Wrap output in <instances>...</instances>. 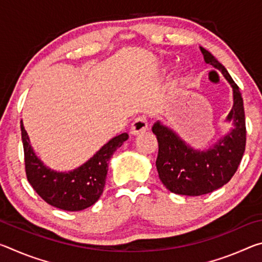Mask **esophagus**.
I'll use <instances>...</instances> for the list:
<instances>
[{
    "mask_svg": "<svg viewBox=\"0 0 262 262\" xmlns=\"http://www.w3.org/2000/svg\"><path fill=\"white\" fill-rule=\"evenodd\" d=\"M148 129V121L145 117H139L136 118L134 122L132 123L130 127V134L132 135H139L141 133H144Z\"/></svg>",
    "mask_w": 262,
    "mask_h": 262,
    "instance_id": "obj_1",
    "label": "esophagus"
}]
</instances>
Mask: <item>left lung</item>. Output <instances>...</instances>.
<instances>
[{
  "mask_svg": "<svg viewBox=\"0 0 262 262\" xmlns=\"http://www.w3.org/2000/svg\"><path fill=\"white\" fill-rule=\"evenodd\" d=\"M200 50L206 63L219 70L232 88L233 105L225 119L232 128L208 149H195L162 121L152 126L158 141L159 179L170 192L188 196L211 193L229 183L241 164L246 144L245 112L239 88L210 52L203 47Z\"/></svg>",
  "mask_w": 262,
  "mask_h": 262,
  "instance_id": "left-lung-1",
  "label": "left lung"
}]
</instances>
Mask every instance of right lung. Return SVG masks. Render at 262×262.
<instances>
[{
	"mask_svg": "<svg viewBox=\"0 0 262 262\" xmlns=\"http://www.w3.org/2000/svg\"><path fill=\"white\" fill-rule=\"evenodd\" d=\"M20 129L29 183L48 205L67 211L86 209L98 201L105 187L110 159L128 140L127 133L114 136L81 166L63 172L45 165L31 145L23 122Z\"/></svg>",
	"mask_w": 262,
	"mask_h": 262,
	"instance_id": "1",
	"label": "right lung"
}]
</instances>
